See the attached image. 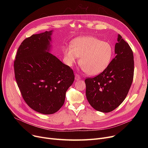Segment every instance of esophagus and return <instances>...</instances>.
Here are the masks:
<instances>
[{
  "label": "esophagus",
  "instance_id": "1",
  "mask_svg": "<svg viewBox=\"0 0 148 148\" xmlns=\"http://www.w3.org/2000/svg\"><path fill=\"white\" fill-rule=\"evenodd\" d=\"M80 76L79 75H78V74H75V79L76 80H80Z\"/></svg>",
  "mask_w": 148,
  "mask_h": 148
}]
</instances>
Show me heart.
Listing matches in <instances>:
<instances>
[{"mask_svg":"<svg viewBox=\"0 0 148 148\" xmlns=\"http://www.w3.org/2000/svg\"><path fill=\"white\" fill-rule=\"evenodd\" d=\"M63 52L67 64L72 66L80 57V65L88 74H99L110 65L113 48L110 42L95 36H83L74 40L71 46L64 47Z\"/></svg>","mask_w":148,"mask_h":148,"instance_id":"1","label":"heart"}]
</instances>
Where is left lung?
Masks as SVG:
<instances>
[{"instance_id": "left-lung-1", "label": "left lung", "mask_w": 148, "mask_h": 148, "mask_svg": "<svg viewBox=\"0 0 148 148\" xmlns=\"http://www.w3.org/2000/svg\"><path fill=\"white\" fill-rule=\"evenodd\" d=\"M116 56L104 71L85 79L86 95L97 111L110 112L125 99L134 77V56L129 44L119 35Z\"/></svg>"}]
</instances>
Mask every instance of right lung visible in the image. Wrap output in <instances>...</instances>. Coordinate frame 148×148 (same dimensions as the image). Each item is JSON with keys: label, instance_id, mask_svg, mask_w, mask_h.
<instances>
[{"label": "right lung", "instance_id": "1", "mask_svg": "<svg viewBox=\"0 0 148 148\" xmlns=\"http://www.w3.org/2000/svg\"><path fill=\"white\" fill-rule=\"evenodd\" d=\"M51 32L26 38L14 62L15 79L23 99L32 109L44 114L60 109L74 80L73 70L48 52Z\"/></svg>", "mask_w": 148, "mask_h": 148}]
</instances>
